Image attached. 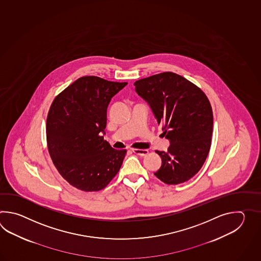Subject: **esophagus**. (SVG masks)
Wrapping results in <instances>:
<instances>
[{"label":"esophagus","instance_id":"obj_1","mask_svg":"<svg viewBox=\"0 0 261 261\" xmlns=\"http://www.w3.org/2000/svg\"><path fill=\"white\" fill-rule=\"evenodd\" d=\"M133 152L134 154L141 155V156H143V155H147V154H148V150L146 149H133Z\"/></svg>","mask_w":261,"mask_h":261}]
</instances>
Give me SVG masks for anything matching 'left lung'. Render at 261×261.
I'll use <instances>...</instances> for the list:
<instances>
[{
    "label": "left lung",
    "mask_w": 261,
    "mask_h": 261,
    "mask_svg": "<svg viewBox=\"0 0 261 261\" xmlns=\"http://www.w3.org/2000/svg\"><path fill=\"white\" fill-rule=\"evenodd\" d=\"M135 91L150 106L163 136L170 141L161 155L156 177L167 185L189 181L203 165L211 147L213 111L204 92L174 72L158 73L134 83Z\"/></svg>",
    "instance_id": "left-lung-1"
}]
</instances>
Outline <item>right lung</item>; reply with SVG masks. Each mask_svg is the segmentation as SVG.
Wrapping results in <instances>:
<instances>
[{
    "instance_id": "add662e5",
    "label": "right lung",
    "mask_w": 261,
    "mask_h": 261,
    "mask_svg": "<svg viewBox=\"0 0 261 261\" xmlns=\"http://www.w3.org/2000/svg\"><path fill=\"white\" fill-rule=\"evenodd\" d=\"M127 82L83 76L58 95L46 119L50 156L61 176L83 191L105 189L117 175L126 150L103 139L107 107Z\"/></svg>"
}]
</instances>
